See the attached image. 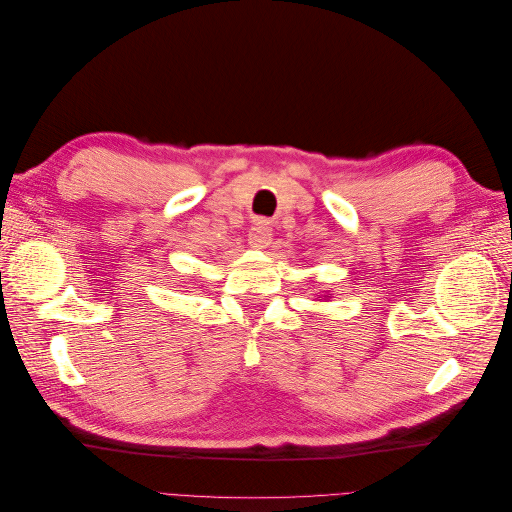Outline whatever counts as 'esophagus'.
I'll list each match as a JSON object with an SVG mask.
<instances>
[{"instance_id":"1","label":"esophagus","mask_w":512,"mask_h":512,"mask_svg":"<svg viewBox=\"0 0 512 512\" xmlns=\"http://www.w3.org/2000/svg\"><path fill=\"white\" fill-rule=\"evenodd\" d=\"M250 245L256 247V250H262V247H267L271 243V226L267 222H256L250 228Z\"/></svg>"}]
</instances>
